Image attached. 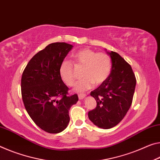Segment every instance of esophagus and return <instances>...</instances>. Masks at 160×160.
Segmentation results:
<instances>
[{"label": "esophagus", "instance_id": "34e87169", "mask_svg": "<svg viewBox=\"0 0 160 160\" xmlns=\"http://www.w3.org/2000/svg\"><path fill=\"white\" fill-rule=\"evenodd\" d=\"M85 97V94H80V95H78V98H79V100H82V99H84Z\"/></svg>", "mask_w": 160, "mask_h": 160}]
</instances>
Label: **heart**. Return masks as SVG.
<instances>
[{
	"label": "heart",
	"instance_id": "1",
	"mask_svg": "<svg viewBox=\"0 0 160 160\" xmlns=\"http://www.w3.org/2000/svg\"><path fill=\"white\" fill-rule=\"evenodd\" d=\"M75 65L83 66L82 78L76 83L74 90L78 92H83L90 90L95 85H100L108 79L112 70V60L105 52H97L90 48L78 50L73 55ZM59 73L62 80L68 86L75 82L73 64L67 60H62L59 67Z\"/></svg>",
	"mask_w": 160,
	"mask_h": 160
}]
</instances>
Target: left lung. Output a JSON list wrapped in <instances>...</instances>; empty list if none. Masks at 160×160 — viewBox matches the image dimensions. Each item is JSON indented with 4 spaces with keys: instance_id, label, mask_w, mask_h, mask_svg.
Returning <instances> with one entry per match:
<instances>
[{
    "instance_id": "8db88e82",
    "label": "left lung",
    "mask_w": 160,
    "mask_h": 160,
    "mask_svg": "<svg viewBox=\"0 0 160 160\" xmlns=\"http://www.w3.org/2000/svg\"><path fill=\"white\" fill-rule=\"evenodd\" d=\"M108 53L112 60V70L108 79L90 92L97 106L88 112L91 122L102 129L113 128L125 118L132 102L136 85L130 65L118 53Z\"/></svg>"
}]
</instances>
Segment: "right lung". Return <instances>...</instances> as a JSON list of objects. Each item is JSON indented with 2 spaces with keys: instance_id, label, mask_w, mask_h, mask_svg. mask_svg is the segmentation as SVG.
<instances>
[{
  "instance_id": "obj_1",
  "label": "right lung",
  "mask_w": 160,
  "mask_h": 160,
  "mask_svg": "<svg viewBox=\"0 0 160 160\" xmlns=\"http://www.w3.org/2000/svg\"><path fill=\"white\" fill-rule=\"evenodd\" d=\"M72 47L66 42L49 44L30 59L22 75L25 110L35 125L48 133L67 128L70 109L78 100V95L68 94L59 73L60 63Z\"/></svg>"
}]
</instances>
